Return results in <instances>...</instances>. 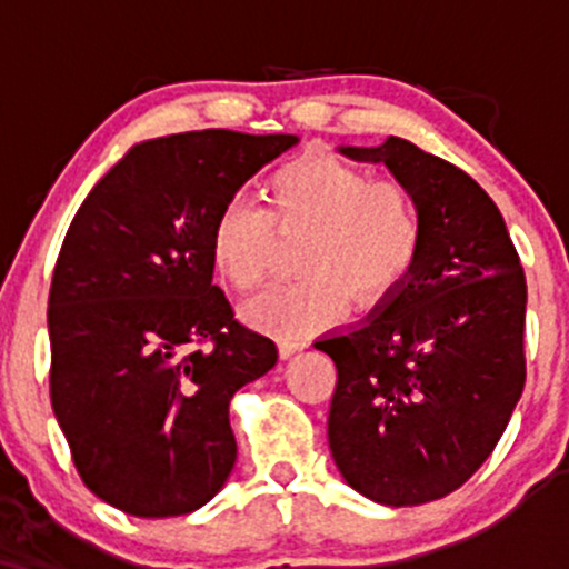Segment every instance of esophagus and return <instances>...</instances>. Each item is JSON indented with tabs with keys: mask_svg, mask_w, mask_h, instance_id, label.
Returning a JSON list of instances; mask_svg holds the SVG:
<instances>
[{
	"mask_svg": "<svg viewBox=\"0 0 569 569\" xmlns=\"http://www.w3.org/2000/svg\"><path fill=\"white\" fill-rule=\"evenodd\" d=\"M305 348H307L305 339H293V337L278 339V350H280V356H283V358L293 356V352H302Z\"/></svg>",
	"mask_w": 569,
	"mask_h": 569,
	"instance_id": "34e87169",
	"label": "esophagus"
}]
</instances>
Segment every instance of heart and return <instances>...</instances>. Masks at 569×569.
<instances>
[{"mask_svg":"<svg viewBox=\"0 0 569 569\" xmlns=\"http://www.w3.org/2000/svg\"><path fill=\"white\" fill-rule=\"evenodd\" d=\"M267 208L230 200L211 227V259L219 278L253 291L270 272L272 224L305 227L307 278L278 283L246 307L257 329L305 337L345 312L350 291L371 305L390 297L422 253V213L401 181L377 179L356 162L302 154L276 168L264 187Z\"/></svg>","mask_w":569,"mask_h":569,"instance_id":"b5f03b06","label":"heart"}]
</instances>
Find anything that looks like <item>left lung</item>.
<instances>
[{
	"label": "left lung",
	"instance_id": "1",
	"mask_svg": "<svg viewBox=\"0 0 569 569\" xmlns=\"http://www.w3.org/2000/svg\"><path fill=\"white\" fill-rule=\"evenodd\" d=\"M339 152L415 194L422 253L367 321L316 342L337 367L331 457L363 498L422 506L479 471L525 390V270L498 206L452 162L398 136Z\"/></svg>",
	"mask_w": 569,
	"mask_h": 569
}]
</instances>
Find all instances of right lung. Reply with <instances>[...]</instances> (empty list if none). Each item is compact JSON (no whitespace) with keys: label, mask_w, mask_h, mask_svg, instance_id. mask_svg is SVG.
I'll list each match as a JSON object with an SVG mask.
<instances>
[{"label":"right lung","mask_w":569,"mask_h":569,"mask_svg":"<svg viewBox=\"0 0 569 569\" xmlns=\"http://www.w3.org/2000/svg\"><path fill=\"white\" fill-rule=\"evenodd\" d=\"M297 136L136 143L71 219L48 299L50 401L90 492L141 519L198 511L238 443L230 398L278 361L213 286L211 227Z\"/></svg>","instance_id":"1"}]
</instances>
